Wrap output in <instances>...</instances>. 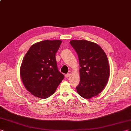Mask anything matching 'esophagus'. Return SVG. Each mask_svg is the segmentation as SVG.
<instances>
[{
    "instance_id": "obj_1",
    "label": "esophagus",
    "mask_w": 131,
    "mask_h": 131,
    "mask_svg": "<svg viewBox=\"0 0 131 131\" xmlns=\"http://www.w3.org/2000/svg\"><path fill=\"white\" fill-rule=\"evenodd\" d=\"M70 75H71L70 73H67V74H65V76L66 78H68V77H69L70 76Z\"/></svg>"
}]
</instances>
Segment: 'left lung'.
Here are the masks:
<instances>
[{"mask_svg": "<svg viewBox=\"0 0 131 131\" xmlns=\"http://www.w3.org/2000/svg\"><path fill=\"white\" fill-rule=\"evenodd\" d=\"M80 62V82L76 87L82 98L91 99L103 91L110 76L107 56L98 44L87 40L70 42Z\"/></svg>", "mask_w": 131, "mask_h": 131, "instance_id": "obj_1", "label": "left lung"}]
</instances>
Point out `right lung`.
Here are the masks:
<instances>
[{
    "instance_id": "obj_1",
    "label": "right lung",
    "mask_w": 131,
    "mask_h": 131,
    "mask_svg": "<svg viewBox=\"0 0 131 131\" xmlns=\"http://www.w3.org/2000/svg\"><path fill=\"white\" fill-rule=\"evenodd\" d=\"M61 40H45L33 44L25 54L20 76L27 90L35 96L46 99L53 95L64 76L58 69L55 54Z\"/></svg>"
}]
</instances>
